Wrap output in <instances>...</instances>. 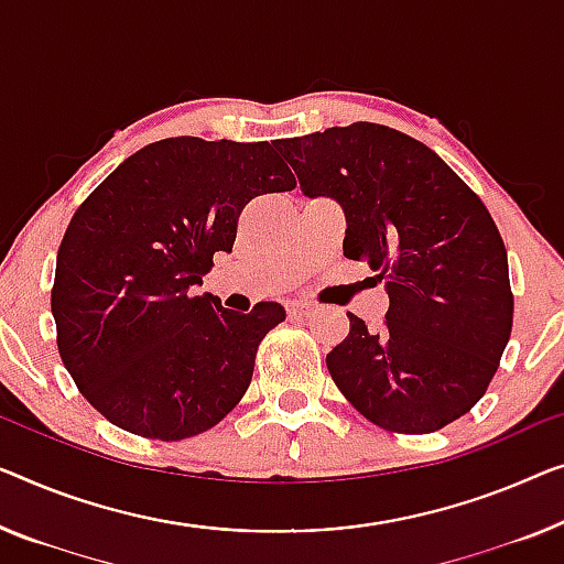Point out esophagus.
<instances>
[{
	"label": "esophagus",
	"mask_w": 564,
	"mask_h": 564,
	"mask_svg": "<svg viewBox=\"0 0 564 564\" xmlns=\"http://www.w3.org/2000/svg\"><path fill=\"white\" fill-rule=\"evenodd\" d=\"M285 314H289V318H304L311 314V306L308 304H289L285 306Z\"/></svg>",
	"instance_id": "obj_1"
}]
</instances>
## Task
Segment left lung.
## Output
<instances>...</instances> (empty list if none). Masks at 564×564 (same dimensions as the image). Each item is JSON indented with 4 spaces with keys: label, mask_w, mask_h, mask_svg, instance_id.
Listing matches in <instances>:
<instances>
[{
    "label": "left lung",
    "mask_w": 564,
    "mask_h": 564,
    "mask_svg": "<svg viewBox=\"0 0 564 564\" xmlns=\"http://www.w3.org/2000/svg\"><path fill=\"white\" fill-rule=\"evenodd\" d=\"M273 147L304 195L339 202L344 258L367 260L390 296L382 329L347 314V339L326 355L336 388L390 433H435L466 415L514 318L507 248L484 202L433 149L382 123Z\"/></svg>",
    "instance_id": "8db88e82"
}]
</instances>
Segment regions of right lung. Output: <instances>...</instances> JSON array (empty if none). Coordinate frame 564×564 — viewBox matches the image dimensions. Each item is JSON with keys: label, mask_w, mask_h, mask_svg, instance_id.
I'll return each instance as SVG.
<instances>
[{"label": "right lung", "mask_w": 564, "mask_h": 564, "mask_svg": "<svg viewBox=\"0 0 564 564\" xmlns=\"http://www.w3.org/2000/svg\"><path fill=\"white\" fill-rule=\"evenodd\" d=\"M293 187L268 141L174 137L139 149L75 209L50 306L63 365L108 423L184 441L238 405L285 311L238 314L195 285L232 250L242 207Z\"/></svg>", "instance_id": "obj_1"}]
</instances>
